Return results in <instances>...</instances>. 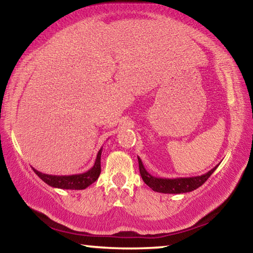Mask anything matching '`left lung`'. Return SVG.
<instances>
[{
	"instance_id": "1",
	"label": "left lung",
	"mask_w": 253,
	"mask_h": 253,
	"mask_svg": "<svg viewBox=\"0 0 253 253\" xmlns=\"http://www.w3.org/2000/svg\"><path fill=\"white\" fill-rule=\"evenodd\" d=\"M138 157V156H137ZM138 164H139V172L140 176H142L143 181L146 183V185L152 188L153 191L158 192V193H165V194H181V193H187V192H192L200 187L205 181L211 176L212 173L217 169L213 168L208 173H205L201 176H194V177H177V178H162V177H155L149 174L146 169L144 168L143 162L138 157Z\"/></svg>"
}]
</instances>
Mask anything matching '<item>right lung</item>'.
Instances as JSON below:
<instances>
[{
    "label": "right lung",
    "mask_w": 253,
    "mask_h": 253,
    "mask_svg": "<svg viewBox=\"0 0 253 253\" xmlns=\"http://www.w3.org/2000/svg\"><path fill=\"white\" fill-rule=\"evenodd\" d=\"M102 153V147L97 154V158L92 168L87 172L75 175H49L41 173L36 169H33L34 173L39 176L42 181L48 185L57 188H63V190H84L85 187L91 185L99 177L101 168H100V157Z\"/></svg>",
    "instance_id": "right-lung-1"
}]
</instances>
